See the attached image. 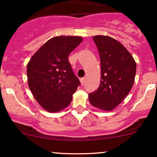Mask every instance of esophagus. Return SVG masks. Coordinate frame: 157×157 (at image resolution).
<instances>
[{
	"instance_id": "34e87169",
	"label": "esophagus",
	"mask_w": 157,
	"mask_h": 157,
	"mask_svg": "<svg viewBox=\"0 0 157 157\" xmlns=\"http://www.w3.org/2000/svg\"><path fill=\"white\" fill-rule=\"evenodd\" d=\"M85 80H86L85 77H82V78H80V82H81L82 85H83L85 83Z\"/></svg>"
}]
</instances>
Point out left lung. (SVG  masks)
<instances>
[{
  "label": "left lung",
  "instance_id": "1",
  "mask_svg": "<svg viewBox=\"0 0 157 157\" xmlns=\"http://www.w3.org/2000/svg\"><path fill=\"white\" fill-rule=\"evenodd\" d=\"M93 39L100 57L101 80L97 90L89 93V100L96 108L111 111L131 91L136 62L127 49L113 38L96 36Z\"/></svg>",
  "mask_w": 157,
  "mask_h": 157
}]
</instances>
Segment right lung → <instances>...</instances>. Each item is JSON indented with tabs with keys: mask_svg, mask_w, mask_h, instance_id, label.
Listing matches in <instances>:
<instances>
[{
	"mask_svg": "<svg viewBox=\"0 0 157 157\" xmlns=\"http://www.w3.org/2000/svg\"><path fill=\"white\" fill-rule=\"evenodd\" d=\"M80 36H57L47 41L27 64L28 83L39 105L49 112L65 109L80 85L68 56L77 48Z\"/></svg>",
	"mask_w": 157,
	"mask_h": 157,
	"instance_id": "add662e5",
	"label": "right lung"
}]
</instances>
